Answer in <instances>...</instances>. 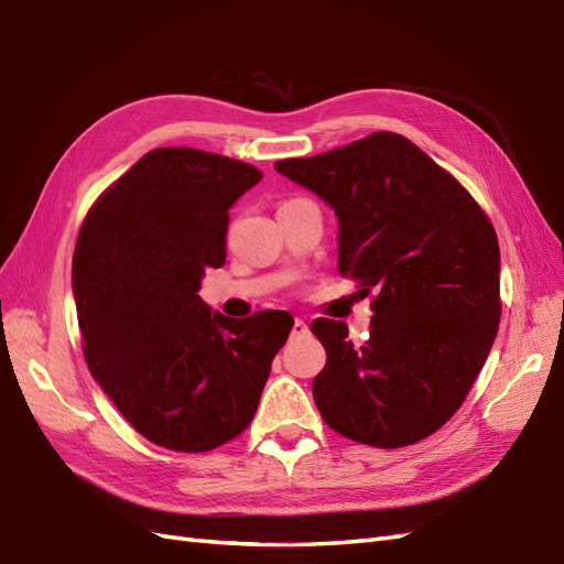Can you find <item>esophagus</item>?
I'll list each match as a JSON object with an SVG mask.
<instances>
[{"mask_svg":"<svg viewBox=\"0 0 564 564\" xmlns=\"http://www.w3.org/2000/svg\"><path fill=\"white\" fill-rule=\"evenodd\" d=\"M306 334H308V325L303 323L301 317H296V319H294V325H292V337H294V339H299V337H306Z\"/></svg>","mask_w":564,"mask_h":564,"instance_id":"esophagus-1","label":"esophagus"}]
</instances>
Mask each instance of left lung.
<instances>
[{"label":"left lung","mask_w":564,"mask_h":564,"mask_svg":"<svg viewBox=\"0 0 564 564\" xmlns=\"http://www.w3.org/2000/svg\"><path fill=\"white\" fill-rule=\"evenodd\" d=\"M275 169L334 208L339 272L358 282L360 296L375 294L362 346L348 341L339 319H313L327 351L313 379L319 415L358 444H417L463 405L494 346V225L458 180L395 132Z\"/></svg>","instance_id":"1"}]
</instances>
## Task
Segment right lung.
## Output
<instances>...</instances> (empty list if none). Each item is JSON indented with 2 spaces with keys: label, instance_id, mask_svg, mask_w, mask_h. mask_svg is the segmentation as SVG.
<instances>
[{
  "label": "right lung",
  "instance_id": "obj_1",
  "mask_svg": "<svg viewBox=\"0 0 564 564\" xmlns=\"http://www.w3.org/2000/svg\"><path fill=\"white\" fill-rule=\"evenodd\" d=\"M249 163L154 149L89 208L73 253L87 368L151 444L204 453L245 432L294 317L213 313L206 268L225 263L230 208L261 182Z\"/></svg>",
  "mask_w": 564,
  "mask_h": 564
}]
</instances>
